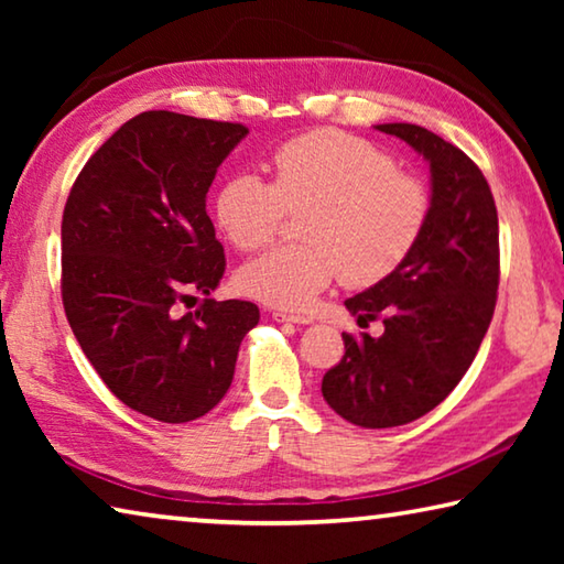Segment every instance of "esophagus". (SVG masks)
I'll return each mask as SVG.
<instances>
[{"instance_id": "esophagus-1", "label": "esophagus", "mask_w": 564, "mask_h": 564, "mask_svg": "<svg viewBox=\"0 0 564 564\" xmlns=\"http://www.w3.org/2000/svg\"><path fill=\"white\" fill-rule=\"evenodd\" d=\"M271 318L275 323H299V326H308V323H313V318L308 316H295V313H283V311H273Z\"/></svg>"}]
</instances>
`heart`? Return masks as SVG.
I'll return each mask as SVG.
<instances>
[{
    "mask_svg": "<svg viewBox=\"0 0 564 564\" xmlns=\"http://www.w3.org/2000/svg\"><path fill=\"white\" fill-rule=\"evenodd\" d=\"M273 184L236 174L216 191L214 214L238 251L273 241L285 214L308 212L301 246H281L238 271V289L265 305L305 311L333 279L366 289L413 251L431 214L423 181L383 149L336 129L285 141L271 156Z\"/></svg>",
    "mask_w": 564,
    "mask_h": 564,
    "instance_id": "heart-1",
    "label": "heart"
}]
</instances>
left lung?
<instances>
[{
    "instance_id": "1",
    "label": "left lung",
    "mask_w": 564,
    "mask_h": 564,
    "mask_svg": "<svg viewBox=\"0 0 564 564\" xmlns=\"http://www.w3.org/2000/svg\"><path fill=\"white\" fill-rule=\"evenodd\" d=\"M431 169V214L413 251L388 279L346 301L358 326L346 356L323 376V398L360 427H395L431 413L477 356L500 281L498 212L482 171L460 149L415 123H378Z\"/></svg>"
}]
</instances>
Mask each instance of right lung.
I'll use <instances>...</instances> for the list:
<instances>
[{"label": "right lung", "instance_id": "add662e5", "mask_svg": "<svg viewBox=\"0 0 564 564\" xmlns=\"http://www.w3.org/2000/svg\"><path fill=\"white\" fill-rule=\"evenodd\" d=\"M246 133L241 123L144 111L104 141L66 198V321L111 393L161 423L221 403L261 318L248 301L208 299L226 259L206 194ZM194 292L205 305L178 317Z\"/></svg>", "mask_w": 564, "mask_h": 564}]
</instances>
